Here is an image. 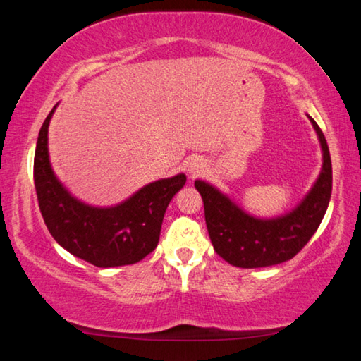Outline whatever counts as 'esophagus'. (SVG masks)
Segmentation results:
<instances>
[{"mask_svg":"<svg viewBox=\"0 0 361 361\" xmlns=\"http://www.w3.org/2000/svg\"><path fill=\"white\" fill-rule=\"evenodd\" d=\"M204 169H205V162L202 161V159L195 157V159H191V161H189L188 172H189V175H191V176L199 175L200 172H202Z\"/></svg>","mask_w":361,"mask_h":361,"instance_id":"34e87169","label":"esophagus"}]
</instances>
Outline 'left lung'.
<instances>
[{"label": "left lung", "instance_id": "8db88e82", "mask_svg": "<svg viewBox=\"0 0 361 361\" xmlns=\"http://www.w3.org/2000/svg\"><path fill=\"white\" fill-rule=\"evenodd\" d=\"M323 151L319 180L295 210L274 219L247 215L209 183L197 180L194 186L202 195L205 223L215 252L237 267H267L291 259L319 229L328 209L333 188L331 157L319 124L310 118Z\"/></svg>", "mask_w": 361, "mask_h": 361}]
</instances>
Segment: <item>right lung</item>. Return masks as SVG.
Instances as JSON below:
<instances>
[{
    "instance_id": "add662e5",
    "label": "right lung",
    "mask_w": 361,
    "mask_h": 361,
    "mask_svg": "<svg viewBox=\"0 0 361 361\" xmlns=\"http://www.w3.org/2000/svg\"><path fill=\"white\" fill-rule=\"evenodd\" d=\"M56 106L47 114L36 143L33 178L41 215L51 235L66 252L97 267L135 264L157 247L161 226L173 195L186 175L149 183L116 207H89L62 186L47 154V129Z\"/></svg>"
}]
</instances>
